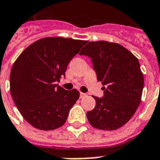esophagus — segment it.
I'll list each match as a JSON object with an SVG mask.
<instances>
[{
	"instance_id": "obj_1",
	"label": "esophagus",
	"mask_w": 160,
	"mask_h": 160,
	"mask_svg": "<svg viewBox=\"0 0 160 160\" xmlns=\"http://www.w3.org/2000/svg\"><path fill=\"white\" fill-rule=\"evenodd\" d=\"M85 95H86V94H85V93H83V92H80V98L85 97Z\"/></svg>"
}]
</instances>
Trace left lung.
I'll list each match as a JSON object with an SVG mask.
<instances>
[{
	"label": "left lung",
	"mask_w": 160,
	"mask_h": 160,
	"mask_svg": "<svg viewBox=\"0 0 160 160\" xmlns=\"http://www.w3.org/2000/svg\"><path fill=\"white\" fill-rule=\"evenodd\" d=\"M80 55L91 58L104 96H93L96 105L86 113L90 124L102 130H114L126 124L141 102L144 75L138 59L118 43L90 41Z\"/></svg>",
	"instance_id": "left-lung-1"
}]
</instances>
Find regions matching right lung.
<instances>
[{
	"label": "right lung",
	"instance_id": "add662e5",
	"mask_svg": "<svg viewBox=\"0 0 160 160\" xmlns=\"http://www.w3.org/2000/svg\"><path fill=\"white\" fill-rule=\"evenodd\" d=\"M87 41L46 37L35 41L16 59L10 75V90L23 118L41 130L60 128L80 97L75 89L56 84L68 64Z\"/></svg>",
	"mask_w": 160,
	"mask_h": 160
}]
</instances>
